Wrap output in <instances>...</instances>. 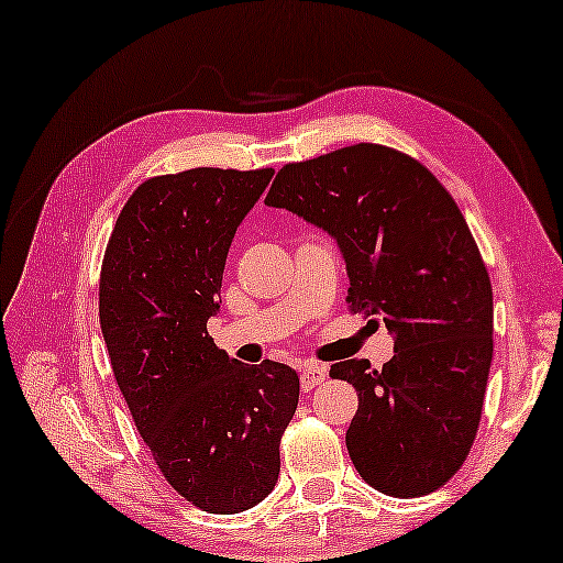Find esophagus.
<instances>
[{
    "label": "esophagus",
    "mask_w": 563,
    "mask_h": 563,
    "mask_svg": "<svg viewBox=\"0 0 563 563\" xmlns=\"http://www.w3.org/2000/svg\"><path fill=\"white\" fill-rule=\"evenodd\" d=\"M325 374H329V368L325 366L306 364L303 368H300V387H303V391H310L325 379Z\"/></svg>",
    "instance_id": "34e87169"
}]
</instances>
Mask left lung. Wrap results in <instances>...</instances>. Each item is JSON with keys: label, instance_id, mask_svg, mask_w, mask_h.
Listing matches in <instances>:
<instances>
[{"label": "left lung", "instance_id": "obj_1", "mask_svg": "<svg viewBox=\"0 0 563 563\" xmlns=\"http://www.w3.org/2000/svg\"><path fill=\"white\" fill-rule=\"evenodd\" d=\"M265 205L335 238L349 310L394 335L382 372L366 358L331 366L358 391L351 463L394 498L442 488L475 442L493 358L490 275L455 199L409 154L354 144L285 164Z\"/></svg>", "mask_w": 563, "mask_h": 563}]
</instances>
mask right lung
Returning a JSON list of instances; mask_svg holds the SVG:
<instances>
[{
    "instance_id": "add662e5",
    "label": "right lung",
    "mask_w": 563,
    "mask_h": 563,
    "mask_svg": "<svg viewBox=\"0 0 563 563\" xmlns=\"http://www.w3.org/2000/svg\"><path fill=\"white\" fill-rule=\"evenodd\" d=\"M273 169L151 176L125 201L100 265L108 358L154 463L184 500L240 514L275 488L300 382L240 364L207 333L238 224Z\"/></svg>"
}]
</instances>
